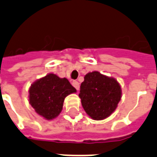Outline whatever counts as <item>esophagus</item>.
Segmentation results:
<instances>
[{"label":"esophagus","mask_w":157,"mask_h":157,"mask_svg":"<svg viewBox=\"0 0 157 157\" xmlns=\"http://www.w3.org/2000/svg\"><path fill=\"white\" fill-rule=\"evenodd\" d=\"M72 86H73L75 87L77 90H78L79 88H80V85H79L78 81H72Z\"/></svg>","instance_id":"obj_1"}]
</instances>
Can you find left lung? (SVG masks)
Wrapping results in <instances>:
<instances>
[{
	"mask_svg": "<svg viewBox=\"0 0 157 157\" xmlns=\"http://www.w3.org/2000/svg\"><path fill=\"white\" fill-rule=\"evenodd\" d=\"M79 96L87 114L102 120L115 110L121 99V87L115 79L93 71L84 77Z\"/></svg>",
	"mask_w": 157,
	"mask_h": 157,
	"instance_id": "obj_1",
	"label": "left lung"
}]
</instances>
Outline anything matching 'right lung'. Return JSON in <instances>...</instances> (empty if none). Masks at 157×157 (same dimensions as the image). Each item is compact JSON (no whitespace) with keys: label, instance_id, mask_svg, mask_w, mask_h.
<instances>
[{"label":"right lung","instance_id":"add662e5","mask_svg":"<svg viewBox=\"0 0 157 157\" xmlns=\"http://www.w3.org/2000/svg\"><path fill=\"white\" fill-rule=\"evenodd\" d=\"M76 91L67 79L48 74L31 86L29 103L36 113L50 120L61 113L64 99Z\"/></svg>","mask_w":157,"mask_h":157}]
</instances>
